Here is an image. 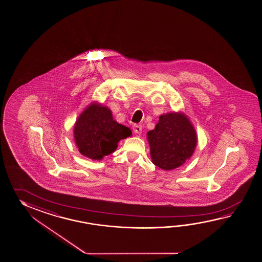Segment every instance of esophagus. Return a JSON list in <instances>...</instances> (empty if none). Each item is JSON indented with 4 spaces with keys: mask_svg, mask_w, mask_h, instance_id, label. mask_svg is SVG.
<instances>
[{
    "mask_svg": "<svg viewBox=\"0 0 262 262\" xmlns=\"http://www.w3.org/2000/svg\"><path fill=\"white\" fill-rule=\"evenodd\" d=\"M134 132L136 134H140L142 132V126L140 124H134Z\"/></svg>",
    "mask_w": 262,
    "mask_h": 262,
    "instance_id": "obj_1",
    "label": "esophagus"
}]
</instances>
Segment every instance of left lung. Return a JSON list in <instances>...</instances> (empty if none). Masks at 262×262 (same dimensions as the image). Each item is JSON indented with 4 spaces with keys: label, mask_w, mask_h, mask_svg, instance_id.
I'll return each instance as SVG.
<instances>
[{
    "label": "left lung",
    "mask_w": 262,
    "mask_h": 262,
    "mask_svg": "<svg viewBox=\"0 0 262 262\" xmlns=\"http://www.w3.org/2000/svg\"><path fill=\"white\" fill-rule=\"evenodd\" d=\"M152 163L164 170L182 166L193 155L198 139L189 119L182 112L161 115L147 133Z\"/></svg>",
    "instance_id": "8db88e82"
}]
</instances>
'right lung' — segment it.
Segmentation results:
<instances>
[{"label":"right lung","mask_w":262,"mask_h":262,"mask_svg":"<svg viewBox=\"0 0 262 262\" xmlns=\"http://www.w3.org/2000/svg\"><path fill=\"white\" fill-rule=\"evenodd\" d=\"M132 135L131 130L113 120L107 106L97 103L85 108L74 127L79 152L93 160H101L117 149L118 142Z\"/></svg>","instance_id":"right-lung-1"}]
</instances>
